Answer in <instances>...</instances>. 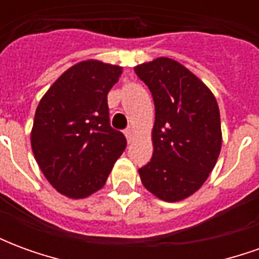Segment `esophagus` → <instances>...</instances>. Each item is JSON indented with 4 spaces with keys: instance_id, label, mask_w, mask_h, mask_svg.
Here are the masks:
<instances>
[{
    "instance_id": "esophagus-1",
    "label": "esophagus",
    "mask_w": 259,
    "mask_h": 259,
    "mask_svg": "<svg viewBox=\"0 0 259 259\" xmlns=\"http://www.w3.org/2000/svg\"><path fill=\"white\" fill-rule=\"evenodd\" d=\"M124 136H126V139H127V141H132L133 140V137H135V132L132 129H126L124 130Z\"/></svg>"
}]
</instances>
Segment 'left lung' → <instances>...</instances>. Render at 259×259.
Returning a JSON list of instances; mask_svg holds the SVG:
<instances>
[{
  "label": "left lung",
  "instance_id": "8db88e82",
  "mask_svg": "<svg viewBox=\"0 0 259 259\" xmlns=\"http://www.w3.org/2000/svg\"><path fill=\"white\" fill-rule=\"evenodd\" d=\"M136 74L155 105L154 152L139 169L141 183L159 200L176 202L200 189L222 147L221 115L211 90L183 65L157 58L137 65Z\"/></svg>",
  "mask_w": 259,
  "mask_h": 259
}]
</instances>
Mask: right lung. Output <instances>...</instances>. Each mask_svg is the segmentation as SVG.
Wrapping results in <instances>:
<instances>
[{"instance_id": "1", "label": "right lung", "mask_w": 259, "mask_h": 259, "mask_svg": "<svg viewBox=\"0 0 259 259\" xmlns=\"http://www.w3.org/2000/svg\"><path fill=\"white\" fill-rule=\"evenodd\" d=\"M120 74L116 65L83 61L61 74L38 102L31 150L48 182L69 198L100 190L126 148L123 133L111 127L107 100Z\"/></svg>"}]
</instances>
